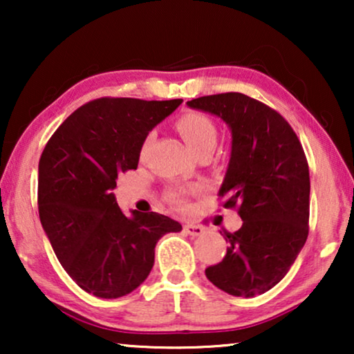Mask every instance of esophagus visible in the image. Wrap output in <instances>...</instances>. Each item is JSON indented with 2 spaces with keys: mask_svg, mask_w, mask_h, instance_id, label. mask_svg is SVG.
<instances>
[{
  "mask_svg": "<svg viewBox=\"0 0 354 354\" xmlns=\"http://www.w3.org/2000/svg\"><path fill=\"white\" fill-rule=\"evenodd\" d=\"M183 230H185L187 234L192 235V236H203L206 234L205 227L196 225V224H187L185 227H183Z\"/></svg>",
  "mask_w": 354,
  "mask_h": 354,
  "instance_id": "esophagus-1",
  "label": "esophagus"
}]
</instances>
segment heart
Returning a JSON list of instances; mask_svg holds the SVG:
<instances>
[{
	"instance_id": "heart-1",
	"label": "heart",
	"mask_w": 354,
	"mask_h": 354,
	"mask_svg": "<svg viewBox=\"0 0 354 354\" xmlns=\"http://www.w3.org/2000/svg\"><path fill=\"white\" fill-rule=\"evenodd\" d=\"M177 129L195 154L201 153L203 149L216 148V143H217L216 125L212 124L206 115L198 114V113H190V114L182 115V118L177 120ZM149 138L145 140L143 148H147ZM171 201L176 203V205H182L183 203L182 193L180 192L172 193Z\"/></svg>"
}]
</instances>
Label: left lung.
Listing matches in <instances>:
<instances>
[{
    "instance_id": "left-lung-1",
    "label": "left lung",
    "mask_w": 354,
    "mask_h": 354,
    "mask_svg": "<svg viewBox=\"0 0 354 354\" xmlns=\"http://www.w3.org/2000/svg\"><path fill=\"white\" fill-rule=\"evenodd\" d=\"M209 113L232 133L230 159L219 196L239 206L243 224L224 234L227 254L205 272L234 297L251 298L285 277L308 239L309 167L297 133L277 111L243 93L187 101Z\"/></svg>"
}]
</instances>
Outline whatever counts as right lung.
<instances>
[{"label":"right lung","mask_w":354,"mask_h":354,"mask_svg":"<svg viewBox=\"0 0 354 354\" xmlns=\"http://www.w3.org/2000/svg\"><path fill=\"white\" fill-rule=\"evenodd\" d=\"M182 100L101 98L72 113L38 164V212L56 258L71 279L98 298H120L151 272L154 246L182 225L158 212L125 216L113 190L137 169L148 133Z\"/></svg>","instance_id":"1"}]
</instances>
